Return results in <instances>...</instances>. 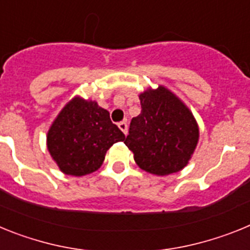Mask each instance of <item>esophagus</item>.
<instances>
[{
	"label": "esophagus",
	"mask_w": 250,
	"mask_h": 250,
	"mask_svg": "<svg viewBox=\"0 0 250 250\" xmlns=\"http://www.w3.org/2000/svg\"><path fill=\"white\" fill-rule=\"evenodd\" d=\"M118 126H119V129H120L121 131L125 134V135H126V134H127V124L125 123V121H121V123L118 124Z\"/></svg>",
	"instance_id": "esophagus-1"
}]
</instances>
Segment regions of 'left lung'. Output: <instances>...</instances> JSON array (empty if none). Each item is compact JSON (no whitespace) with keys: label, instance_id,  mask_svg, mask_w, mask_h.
<instances>
[{"label":"left lung","instance_id":"left-lung-1","mask_svg":"<svg viewBox=\"0 0 250 250\" xmlns=\"http://www.w3.org/2000/svg\"><path fill=\"white\" fill-rule=\"evenodd\" d=\"M141 112L132 118L124 140L143 170L164 176L178 173L190 160L199 127L180 99L164 86L139 95Z\"/></svg>","mask_w":250,"mask_h":250}]
</instances>
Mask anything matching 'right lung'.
I'll use <instances>...</instances> for the list:
<instances>
[{
    "label": "right lung",
    "instance_id": "obj_1",
    "mask_svg": "<svg viewBox=\"0 0 250 250\" xmlns=\"http://www.w3.org/2000/svg\"><path fill=\"white\" fill-rule=\"evenodd\" d=\"M125 140L96 101L76 98L68 101L47 132V149L63 174L87 175L103 165L106 151Z\"/></svg>",
    "mask_w": 250,
    "mask_h": 250
}]
</instances>
